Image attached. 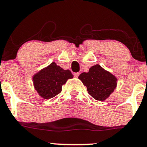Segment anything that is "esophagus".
<instances>
[{"label":"esophagus","mask_w":147,"mask_h":147,"mask_svg":"<svg viewBox=\"0 0 147 147\" xmlns=\"http://www.w3.org/2000/svg\"><path fill=\"white\" fill-rule=\"evenodd\" d=\"M79 72H75V73H74V76H75V77H77V78L79 77Z\"/></svg>","instance_id":"obj_1"}]
</instances>
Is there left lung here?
Instances as JSON below:
<instances>
[{"mask_svg":"<svg viewBox=\"0 0 147 147\" xmlns=\"http://www.w3.org/2000/svg\"><path fill=\"white\" fill-rule=\"evenodd\" d=\"M84 86L87 87L89 95L98 101H104L113 92L117 87V79L110 72L104 70L99 64L79 76Z\"/></svg>","mask_w":147,"mask_h":147,"instance_id":"1","label":"left lung"}]
</instances>
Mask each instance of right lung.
Returning <instances> with one entry per match:
<instances>
[{
  "label": "right lung",
  "instance_id": "1",
  "mask_svg": "<svg viewBox=\"0 0 147 147\" xmlns=\"http://www.w3.org/2000/svg\"><path fill=\"white\" fill-rule=\"evenodd\" d=\"M73 75L69 70H63L52 62L45 68L33 75L34 87L40 97L43 99H50L60 93L62 86Z\"/></svg>",
  "mask_w": 147,
  "mask_h": 147
}]
</instances>
